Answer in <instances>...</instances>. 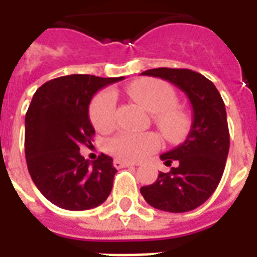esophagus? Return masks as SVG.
<instances>
[{
    "instance_id": "34e87169",
    "label": "esophagus",
    "mask_w": 257,
    "mask_h": 257,
    "mask_svg": "<svg viewBox=\"0 0 257 257\" xmlns=\"http://www.w3.org/2000/svg\"><path fill=\"white\" fill-rule=\"evenodd\" d=\"M114 167L117 168V169H121V168H126V167H134L136 164L134 162H128V161H121V160H114Z\"/></svg>"
}]
</instances>
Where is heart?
<instances>
[{"instance_id": "heart-1", "label": "heart", "mask_w": 257, "mask_h": 257, "mask_svg": "<svg viewBox=\"0 0 257 257\" xmlns=\"http://www.w3.org/2000/svg\"><path fill=\"white\" fill-rule=\"evenodd\" d=\"M128 95L151 112L153 121L167 140L180 143L189 136L193 118L178 104V93L172 85L162 79H136L126 88ZM117 117V99L114 92L104 89L93 96L89 104V119L100 132L111 129ZM161 147V139L154 132L134 134L122 131L107 143V149L119 160L140 161Z\"/></svg>"}]
</instances>
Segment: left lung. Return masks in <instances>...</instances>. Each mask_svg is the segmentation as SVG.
<instances>
[{
    "instance_id": "8db88e82",
    "label": "left lung",
    "mask_w": 257,
    "mask_h": 257,
    "mask_svg": "<svg viewBox=\"0 0 257 257\" xmlns=\"http://www.w3.org/2000/svg\"><path fill=\"white\" fill-rule=\"evenodd\" d=\"M143 75L167 79L183 90L193 106V126L183 145L162 154L161 160L176 168L160 172L140 193L153 208L182 213L202 205L220 182L230 149L224 101L212 81L189 68H151Z\"/></svg>"
}]
</instances>
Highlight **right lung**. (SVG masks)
Returning a JSON list of instances; mask_svg holds the SVG:
<instances>
[{
	"label": "right lung",
	"instance_id": "obj_1",
	"mask_svg": "<svg viewBox=\"0 0 257 257\" xmlns=\"http://www.w3.org/2000/svg\"><path fill=\"white\" fill-rule=\"evenodd\" d=\"M119 78L71 74L40 86L26 112L27 168L41 194L67 210H86L110 195L117 169L101 153L92 164L79 154L95 135L88 115L96 92Z\"/></svg>",
	"mask_w": 257,
	"mask_h": 257
}]
</instances>
